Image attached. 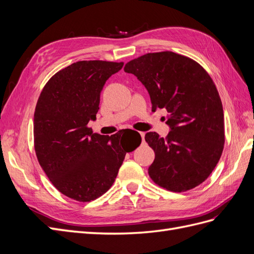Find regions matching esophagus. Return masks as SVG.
<instances>
[{"mask_svg": "<svg viewBox=\"0 0 254 254\" xmlns=\"http://www.w3.org/2000/svg\"><path fill=\"white\" fill-rule=\"evenodd\" d=\"M140 134H141V136H142V140H143V143L145 142V139H144V137H145V133L144 132H140Z\"/></svg>", "mask_w": 254, "mask_h": 254, "instance_id": "obj_1", "label": "esophagus"}]
</instances>
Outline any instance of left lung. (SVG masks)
Listing matches in <instances>:
<instances>
[{
  "mask_svg": "<svg viewBox=\"0 0 254 254\" xmlns=\"http://www.w3.org/2000/svg\"><path fill=\"white\" fill-rule=\"evenodd\" d=\"M148 91L151 110L165 109L167 136L147 132L156 153L148 168L158 186L184 191L202 183L224 149V110L216 87L196 61L173 52L149 53L126 64Z\"/></svg>",
  "mask_w": 254,
  "mask_h": 254,
  "instance_id": "8db88e82",
  "label": "left lung"
}]
</instances>
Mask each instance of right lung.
I'll return each instance as SVG.
<instances>
[{
    "label": "right lung",
    "mask_w": 254,
    "mask_h": 254,
    "mask_svg": "<svg viewBox=\"0 0 254 254\" xmlns=\"http://www.w3.org/2000/svg\"><path fill=\"white\" fill-rule=\"evenodd\" d=\"M123 63L77 61L56 73L45 84L34 115V139L38 161L60 193L77 201H91L113 184L126 152L141 144L134 130L112 135L93 133L88 127L96 120L101 92ZM132 134L137 145L127 140Z\"/></svg>",
    "instance_id": "right-lung-1"
}]
</instances>
